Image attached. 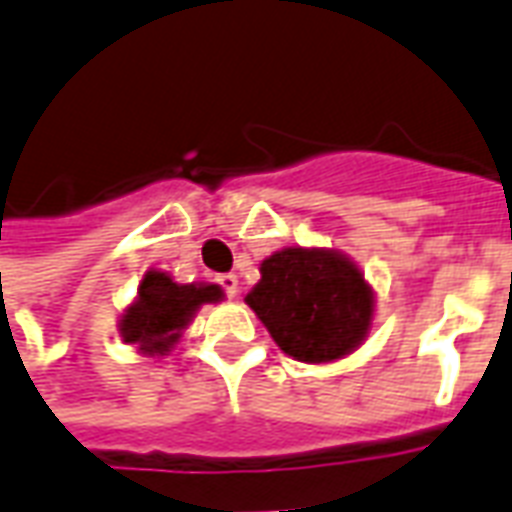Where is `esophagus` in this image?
I'll use <instances>...</instances> for the list:
<instances>
[{"instance_id":"1","label":"esophagus","mask_w":512,"mask_h":512,"mask_svg":"<svg viewBox=\"0 0 512 512\" xmlns=\"http://www.w3.org/2000/svg\"><path fill=\"white\" fill-rule=\"evenodd\" d=\"M216 282L222 285L224 293H227L230 299H235V296H238V277H235V274H219V277H216Z\"/></svg>"}]
</instances>
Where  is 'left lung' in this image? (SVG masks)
I'll return each instance as SVG.
<instances>
[{
  "label": "left lung",
  "instance_id": "obj_1",
  "mask_svg": "<svg viewBox=\"0 0 512 512\" xmlns=\"http://www.w3.org/2000/svg\"><path fill=\"white\" fill-rule=\"evenodd\" d=\"M246 304L274 343L307 365L337 362L365 343L376 293L362 268L337 249L285 246L260 263Z\"/></svg>",
  "mask_w": 512,
  "mask_h": 512
}]
</instances>
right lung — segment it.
<instances>
[{
  "label": "right lung",
  "instance_id": "right-lung-1",
  "mask_svg": "<svg viewBox=\"0 0 512 512\" xmlns=\"http://www.w3.org/2000/svg\"><path fill=\"white\" fill-rule=\"evenodd\" d=\"M219 285L191 282L180 285L167 271L150 268L136 288V299L120 315L123 343L136 345L145 356H167L183 337V329L194 321L202 304L222 301Z\"/></svg>",
  "mask_w": 512,
  "mask_h": 512
}]
</instances>
